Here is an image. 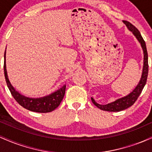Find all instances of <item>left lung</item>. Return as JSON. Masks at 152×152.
I'll return each mask as SVG.
<instances>
[{
    "mask_svg": "<svg viewBox=\"0 0 152 152\" xmlns=\"http://www.w3.org/2000/svg\"><path fill=\"white\" fill-rule=\"evenodd\" d=\"M125 25L126 26L127 28L130 31L133 33V34L135 36V37L137 38L139 42L141 43V46L142 47L143 51H144V66H143L142 69V74L141 77L140 81L136 88L132 91L129 94L126 96L124 97H122L121 99H118L114 102H111L110 104H106V105H102V104H97L94 101L93 98H91V101L93 104L99 109L103 110V111H120L130 107L135 103L137 100L138 97L139 96L141 93H142L143 88L145 86L147 80L148 76V71H149V65H148V53L147 50H146V46L145 41L143 39L142 35H141L139 31L134 25H132L131 23L126 20H123Z\"/></svg>",
    "mask_w": 152,
    "mask_h": 152,
    "instance_id": "8db88e82",
    "label": "left lung"
}]
</instances>
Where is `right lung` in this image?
Returning <instances> with one entry per match:
<instances>
[{
  "instance_id": "obj_1",
  "label": "right lung",
  "mask_w": 152,
  "mask_h": 152,
  "mask_svg": "<svg viewBox=\"0 0 152 152\" xmlns=\"http://www.w3.org/2000/svg\"><path fill=\"white\" fill-rule=\"evenodd\" d=\"M4 74L7 86L9 88L10 93L15 100L25 109L29 111L38 113H48L53 111L60 105L63 100L66 91V85L63 86L56 91L50 94V95L41 98H29L22 95L18 91H15L14 87L11 85L7 74L6 64V51L4 53Z\"/></svg>"
}]
</instances>
